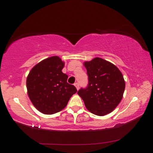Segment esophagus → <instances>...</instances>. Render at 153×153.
<instances>
[{"label": "esophagus", "mask_w": 153, "mask_h": 153, "mask_svg": "<svg viewBox=\"0 0 153 153\" xmlns=\"http://www.w3.org/2000/svg\"><path fill=\"white\" fill-rule=\"evenodd\" d=\"M74 86L76 87V88L77 90H79V85L78 82H76V83H74Z\"/></svg>", "instance_id": "esophagus-1"}]
</instances>
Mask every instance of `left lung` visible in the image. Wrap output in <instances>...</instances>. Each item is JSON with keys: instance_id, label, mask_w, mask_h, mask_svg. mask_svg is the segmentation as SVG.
Listing matches in <instances>:
<instances>
[{"instance_id": "obj_1", "label": "left lung", "mask_w": 153, "mask_h": 153, "mask_svg": "<svg viewBox=\"0 0 153 153\" xmlns=\"http://www.w3.org/2000/svg\"><path fill=\"white\" fill-rule=\"evenodd\" d=\"M89 83L77 94L89 112L97 116L111 113L121 101L126 82L115 65L100 57L85 62Z\"/></svg>"}]
</instances>
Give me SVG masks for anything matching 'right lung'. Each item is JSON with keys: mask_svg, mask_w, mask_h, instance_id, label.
Instances as JSON below:
<instances>
[{"mask_svg": "<svg viewBox=\"0 0 153 153\" xmlns=\"http://www.w3.org/2000/svg\"><path fill=\"white\" fill-rule=\"evenodd\" d=\"M64 66V62L58 56H52L35 65L27 75V95L42 113L53 114L61 111L76 93V87L67 82L68 75L62 71Z\"/></svg>", "mask_w": 153, "mask_h": 153, "instance_id": "right-lung-1", "label": "right lung"}]
</instances>
